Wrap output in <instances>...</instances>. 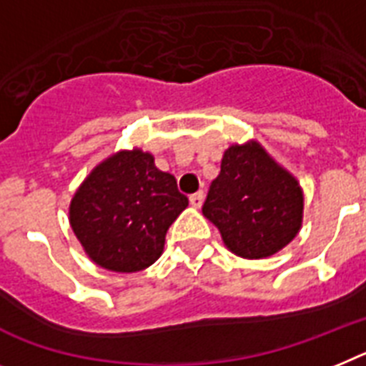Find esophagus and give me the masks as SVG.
Here are the masks:
<instances>
[{
	"label": "esophagus",
	"instance_id": "34e87169",
	"mask_svg": "<svg viewBox=\"0 0 366 366\" xmlns=\"http://www.w3.org/2000/svg\"><path fill=\"white\" fill-rule=\"evenodd\" d=\"M202 201H204V193L202 192H197V193H193V195H189V204H192L193 208H201Z\"/></svg>",
	"mask_w": 366,
	"mask_h": 366
}]
</instances>
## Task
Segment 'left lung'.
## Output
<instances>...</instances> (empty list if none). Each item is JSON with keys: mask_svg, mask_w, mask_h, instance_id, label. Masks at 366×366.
Here are the masks:
<instances>
[{"mask_svg": "<svg viewBox=\"0 0 366 366\" xmlns=\"http://www.w3.org/2000/svg\"><path fill=\"white\" fill-rule=\"evenodd\" d=\"M202 214L242 259H266L296 238L303 192L296 178L254 141L232 145L210 184Z\"/></svg>", "mask_w": 366, "mask_h": 366, "instance_id": "1", "label": "left lung"}]
</instances>
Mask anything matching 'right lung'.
<instances>
[{"instance_id": "obj_1", "label": "right lung", "mask_w": 366, "mask_h": 366, "mask_svg": "<svg viewBox=\"0 0 366 366\" xmlns=\"http://www.w3.org/2000/svg\"><path fill=\"white\" fill-rule=\"evenodd\" d=\"M188 197L173 174L139 149L121 150L91 171L70 201V227L89 259L109 272L149 268Z\"/></svg>"}]
</instances>
